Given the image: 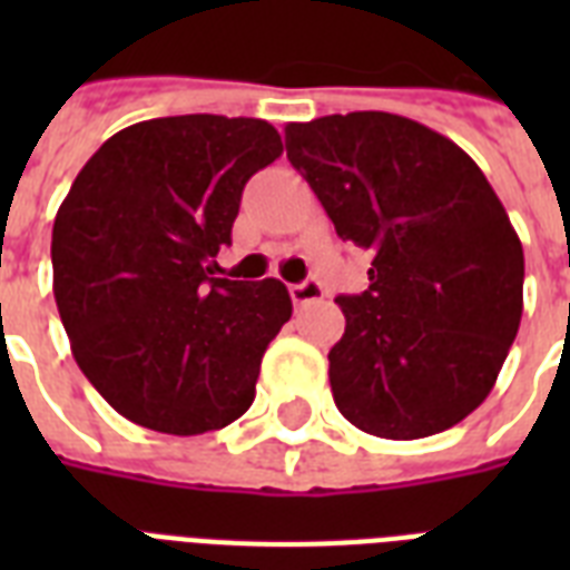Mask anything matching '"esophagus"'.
I'll return each mask as SVG.
<instances>
[{
    "instance_id": "esophagus-1",
    "label": "esophagus",
    "mask_w": 570,
    "mask_h": 570,
    "mask_svg": "<svg viewBox=\"0 0 570 570\" xmlns=\"http://www.w3.org/2000/svg\"><path fill=\"white\" fill-rule=\"evenodd\" d=\"M289 295H293L295 304H311V302H320L325 289H322L316 281H304V284H293L289 286Z\"/></svg>"
}]
</instances>
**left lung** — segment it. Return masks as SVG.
I'll use <instances>...</instances> for the list:
<instances>
[{"label": "left lung", "instance_id": "obj_1", "mask_svg": "<svg viewBox=\"0 0 570 570\" xmlns=\"http://www.w3.org/2000/svg\"><path fill=\"white\" fill-rule=\"evenodd\" d=\"M286 156L343 242L373 254L340 295L346 334L331 393L361 432L416 441L461 423L494 387L523 313V248L479 165L390 111L286 127Z\"/></svg>", "mask_w": 570, "mask_h": 570}]
</instances>
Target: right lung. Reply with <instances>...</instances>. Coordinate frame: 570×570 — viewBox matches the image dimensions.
I'll use <instances>...</instances> for the list:
<instances>
[{"instance_id":"right-lung-1","label":"right lung","mask_w":570,"mask_h":570,"mask_svg":"<svg viewBox=\"0 0 570 570\" xmlns=\"http://www.w3.org/2000/svg\"><path fill=\"white\" fill-rule=\"evenodd\" d=\"M281 154L266 120L177 115L120 129L76 174L52 293L76 364L120 416L204 434L250 407L293 298L277 277H213L215 254L245 183Z\"/></svg>"}]
</instances>
